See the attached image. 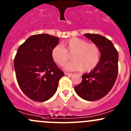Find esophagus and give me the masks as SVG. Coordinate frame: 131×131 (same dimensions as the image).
<instances>
[{"label":"esophagus","mask_w":131,"mask_h":131,"mask_svg":"<svg viewBox=\"0 0 131 131\" xmlns=\"http://www.w3.org/2000/svg\"><path fill=\"white\" fill-rule=\"evenodd\" d=\"M65 75H67V76H71L73 75L72 73H64Z\"/></svg>","instance_id":"1"}]
</instances>
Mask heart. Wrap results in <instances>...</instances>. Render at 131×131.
<instances>
[{
    "label": "heart",
    "mask_w": 131,
    "mask_h": 131,
    "mask_svg": "<svg viewBox=\"0 0 131 131\" xmlns=\"http://www.w3.org/2000/svg\"><path fill=\"white\" fill-rule=\"evenodd\" d=\"M73 54V61L67 64L64 68L67 71H77L83 69L88 71L93 70L98 64L100 58V50L95 43L78 38H72L62 42L52 49L53 60L60 67H63Z\"/></svg>",
    "instance_id": "1"
}]
</instances>
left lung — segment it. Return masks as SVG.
Returning <instances> with one entry per match:
<instances>
[{"mask_svg":"<svg viewBox=\"0 0 131 131\" xmlns=\"http://www.w3.org/2000/svg\"><path fill=\"white\" fill-rule=\"evenodd\" d=\"M85 36L99 46L101 58L98 64L89 73L82 75V81L75 86L78 96L88 101H95L111 91L118 75V52L111 41L97 34Z\"/></svg>","mask_w":131,"mask_h":131,"instance_id":"8db88e82","label":"left lung"}]
</instances>
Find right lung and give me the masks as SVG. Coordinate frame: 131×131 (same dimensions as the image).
Listing matches in <instances>:
<instances>
[{
  "label": "right lung",
  "instance_id": "add662e5",
  "mask_svg": "<svg viewBox=\"0 0 131 131\" xmlns=\"http://www.w3.org/2000/svg\"><path fill=\"white\" fill-rule=\"evenodd\" d=\"M58 41L49 34H36L17 49L14 61L16 79L23 93L34 101L45 102L53 97L64 75L51 55Z\"/></svg>",
  "mask_w": 131,
  "mask_h": 131
}]
</instances>
